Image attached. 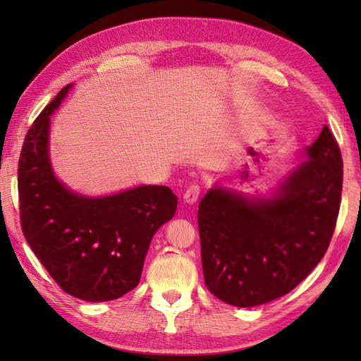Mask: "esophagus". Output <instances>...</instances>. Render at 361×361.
<instances>
[{"label": "esophagus", "mask_w": 361, "mask_h": 361, "mask_svg": "<svg viewBox=\"0 0 361 361\" xmlns=\"http://www.w3.org/2000/svg\"><path fill=\"white\" fill-rule=\"evenodd\" d=\"M198 197H200V186L190 185L185 192V195H183V200H185V203H188V204H194V203H197Z\"/></svg>", "instance_id": "obj_1"}]
</instances>
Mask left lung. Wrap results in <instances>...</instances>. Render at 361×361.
<instances>
[{
  "instance_id": "1",
  "label": "left lung",
  "mask_w": 361,
  "mask_h": 361,
  "mask_svg": "<svg viewBox=\"0 0 361 361\" xmlns=\"http://www.w3.org/2000/svg\"><path fill=\"white\" fill-rule=\"evenodd\" d=\"M305 155L271 197L214 186L198 204L204 282L224 302L255 307L287 295L326 255L343 188L327 126Z\"/></svg>"
}]
</instances>
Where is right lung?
Returning <instances> with one entry per match:
<instances>
[{"label": "right lung", "instance_id": "add662e5", "mask_svg": "<svg viewBox=\"0 0 361 361\" xmlns=\"http://www.w3.org/2000/svg\"><path fill=\"white\" fill-rule=\"evenodd\" d=\"M71 87L59 91L25 137L18 161L21 229L68 295L113 301L140 283L152 237L175 216L178 200L167 186L85 197L57 180L49 161V121Z\"/></svg>", "mask_w": 361, "mask_h": 361}]
</instances>
